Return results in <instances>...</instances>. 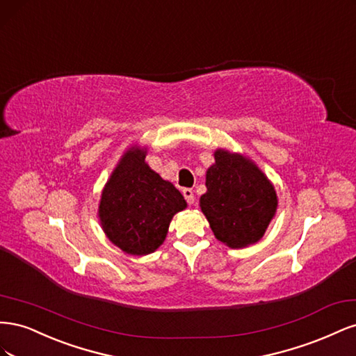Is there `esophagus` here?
Segmentation results:
<instances>
[{
    "mask_svg": "<svg viewBox=\"0 0 356 356\" xmlns=\"http://www.w3.org/2000/svg\"><path fill=\"white\" fill-rule=\"evenodd\" d=\"M182 196H184V199L187 200L188 204H191L193 202H195V191H193L191 188H184V190H182Z\"/></svg>",
    "mask_w": 356,
    "mask_h": 356,
    "instance_id": "1",
    "label": "esophagus"
}]
</instances>
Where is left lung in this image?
<instances>
[{
  "label": "left lung",
  "mask_w": 356,
  "mask_h": 356,
  "mask_svg": "<svg viewBox=\"0 0 356 356\" xmlns=\"http://www.w3.org/2000/svg\"><path fill=\"white\" fill-rule=\"evenodd\" d=\"M208 191L200 208L215 238L230 248L255 243L273 218L277 199L263 172L243 156L215 152V165L207 172Z\"/></svg>",
  "instance_id": "1"
}]
</instances>
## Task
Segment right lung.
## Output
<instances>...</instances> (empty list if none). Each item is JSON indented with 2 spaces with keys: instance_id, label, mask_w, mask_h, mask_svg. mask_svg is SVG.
<instances>
[{
  "instance_id": "add662e5",
  "label": "right lung",
  "mask_w": 356,
  "mask_h": 356,
  "mask_svg": "<svg viewBox=\"0 0 356 356\" xmlns=\"http://www.w3.org/2000/svg\"><path fill=\"white\" fill-rule=\"evenodd\" d=\"M187 207L181 193L145 163L144 149L127 152L102 193L104 232L132 255L153 252L163 243L174 215Z\"/></svg>"
}]
</instances>
